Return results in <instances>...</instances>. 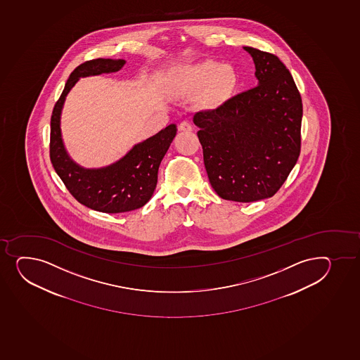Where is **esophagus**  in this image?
I'll return each instance as SVG.
<instances>
[{
  "label": "esophagus",
  "instance_id": "34e87169",
  "mask_svg": "<svg viewBox=\"0 0 360 360\" xmlns=\"http://www.w3.org/2000/svg\"><path fill=\"white\" fill-rule=\"evenodd\" d=\"M179 130H180V131H186V133H188V131H192V130H193V127L191 125L189 122L184 121L179 124Z\"/></svg>",
  "mask_w": 360,
  "mask_h": 360
}]
</instances>
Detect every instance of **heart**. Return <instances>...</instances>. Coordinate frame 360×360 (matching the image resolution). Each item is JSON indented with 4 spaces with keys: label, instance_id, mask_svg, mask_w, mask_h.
Masks as SVG:
<instances>
[{
    "label": "heart",
    "instance_id": "obj_1",
    "mask_svg": "<svg viewBox=\"0 0 360 360\" xmlns=\"http://www.w3.org/2000/svg\"><path fill=\"white\" fill-rule=\"evenodd\" d=\"M175 91L195 94L200 91L199 102L205 109L224 105L235 92L238 76L231 65L202 60L175 68L171 77Z\"/></svg>",
    "mask_w": 360,
    "mask_h": 360
}]
</instances>
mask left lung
Instances as JSON below:
<instances>
[{
  "mask_svg": "<svg viewBox=\"0 0 360 360\" xmlns=\"http://www.w3.org/2000/svg\"><path fill=\"white\" fill-rule=\"evenodd\" d=\"M252 57L257 86L216 110L194 115L213 189L225 200L273 197L299 159L302 101L285 65L271 53Z\"/></svg>",
  "mask_w": 360,
  "mask_h": 360,
  "instance_id": "1",
  "label": "left lung"
}]
</instances>
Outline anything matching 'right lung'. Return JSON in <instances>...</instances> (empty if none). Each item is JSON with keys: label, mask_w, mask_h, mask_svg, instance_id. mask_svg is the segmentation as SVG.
I'll list each match as a JSON object with an SVG mask.
<instances>
[{"label": "right lung", "mask_w": 360, "mask_h": 360, "mask_svg": "<svg viewBox=\"0 0 360 360\" xmlns=\"http://www.w3.org/2000/svg\"><path fill=\"white\" fill-rule=\"evenodd\" d=\"M124 64V59L99 58L75 68L51 118L49 155L54 169L80 204L99 212H129L147 204L156 188L160 163L178 130L176 124L168 125L105 167L85 168L68 155L61 135V112L68 92L80 78L117 72Z\"/></svg>", "instance_id": "add662e5"}]
</instances>
